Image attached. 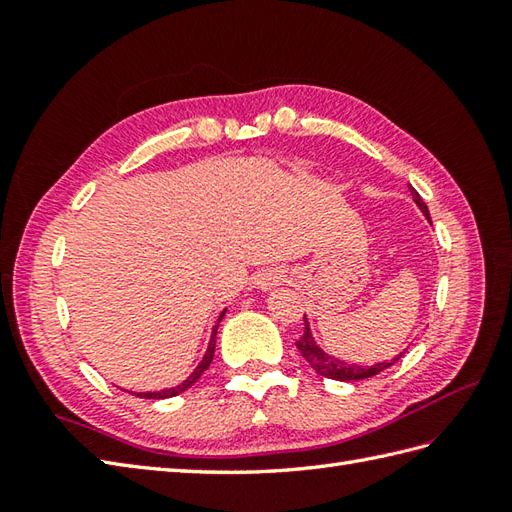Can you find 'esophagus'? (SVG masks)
<instances>
[{
	"label": "esophagus",
	"instance_id": "1",
	"mask_svg": "<svg viewBox=\"0 0 512 512\" xmlns=\"http://www.w3.org/2000/svg\"><path fill=\"white\" fill-rule=\"evenodd\" d=\"M286 281V270L281 268H266L262 273L255 275V288L259 290H273L275 286L284 284Z\"/></svg>",
	"mask_w": 512,
	"mask_h": 512
}]
</instances>
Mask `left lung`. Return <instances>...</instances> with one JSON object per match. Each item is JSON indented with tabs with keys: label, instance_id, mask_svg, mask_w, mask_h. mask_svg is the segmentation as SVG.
Instances as JSON below:
<instances>
[{
	"label": "left lung",
	"instance_id": "8db88e82",
	"mask_svg": "<svg viewBox=\"0 0 512 512\" xmlns=\"http://www.w3.org/2000/svg\"><path fill=\"white\" fill-rule=\"evenodd\" d=\"M409 191H411L413 202H416L418 209L422 211V215L431 222L429 209H427V204L422 202L420 193L413 189V187H409ZM303 319H306V314H303ZM297 350L310 363V367L314 369V372H317L319 376L332 378V380H363V378H372V376L383 372V369L394 365L398 358L405 354V352H400L396 358H391V361H387V363H376V365H369V367L367 365H356V363L341 361V358L328 354V352L321 350V347L317 345V341H314V336H312L308 319H306V330H303V336L297 341Z\"/></svg>",
	"mask_w": 512,
	"mask_h": 512
}]
</instances>
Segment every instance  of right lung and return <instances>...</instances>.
I'll return each mask as SVG.
<instances>
[{
    "label": "right lung",
    "mask_w": 512,
    "mask_h": 512,
    "mask_svg": "<svg viewBox=\"0 0 512 512\" xmlns=\"http://www.w3.org/2000/svg\"><path fill=\"white\" fill-rule=\"evenodd\" d=\"M224 314H226V310L220 314V319H217V323L213 325V332H211V341H209V347H206V352H204V356H202V361H200V365L193 369V372L189 374V378L187 380H182L180 385H176V387H169V389H160V391H132V394H136V396H140V398H156V400H160V398H171V396H178V394H182V391H187L193 383H198V378L206 372V369H209V365H211V361H213V354H215V336H217V325H220V321L224 319Z\"/></svg>",
    "instance_id": "add662e5"
}]
</instances>
